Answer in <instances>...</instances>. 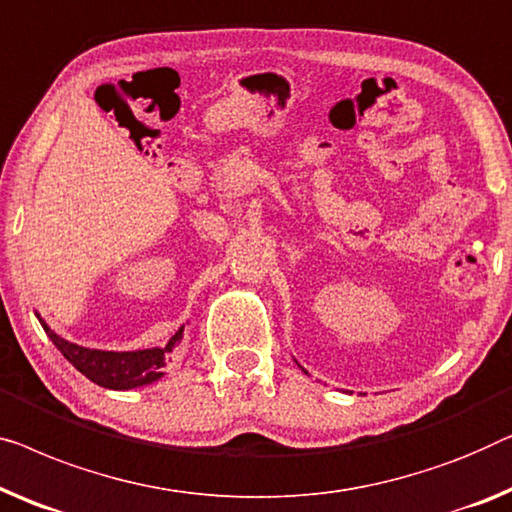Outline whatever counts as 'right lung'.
I'll use <instances>...</instances> for the list:
<instances>
[{
	"mask_svg": "<svg viewBox=\"0 0 512 512\" xmlns=\"http://www.w3.org/2000/svg\"><path fill=\"white\" fill-rule=\"evenodd\" d=\"M39 323L46 330L50 342L57 346V351L78 369L80 374H85L92 383L101 385L108 390H133L143 388L159 381L161 376H166V365L173 360L175 348L180 346L184 337V325L168 339L166 346H154L143 348V351H101V348H87L78 346L73 342H66L64 337H59L57 332L48 328V323L36 314Z\"/></svg>",
	"mask_w": 512,
	"mask_h": 512,
	"instance_id": "obj_1",
	"label": "right lung"
}]
</instances>
